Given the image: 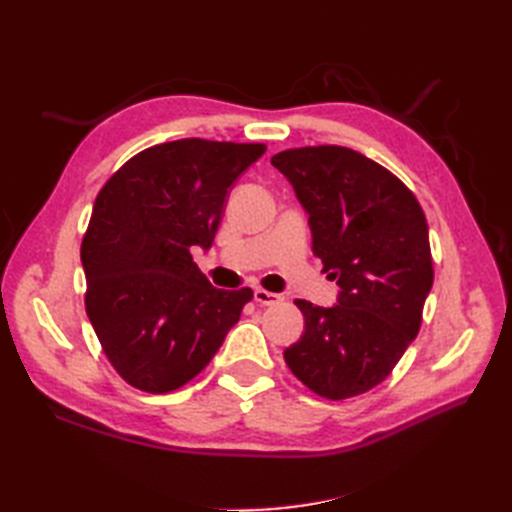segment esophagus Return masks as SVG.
Masks as SVG:
<instances>
[{"instance_id":"esophagus-1","label":"esophagus","mask_w":512,"mask_h":512,"mask_svg":"<svg viewBox=\"0 0 512 512\" xmlns=\"http://www.w3.org/2000/svg\"><path fill=\"white\" fill-rule=\"evenodd\" d=\"M255 301L259 303V306H275V303L281 301V297L275 295V292H268V290L257 288L255 290Z\"/></svg>"}]
</instances>
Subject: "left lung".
<instances>
[{
  "label": "left lung",
  "mask_w": 512,
  "mask_h": 512,
  "mask_svg": "<svg viewBox=\"0 0 512 512\" xmlns=\"http://www.w3.org/2000/svg\"><path fill=\"white\" fill-rule=\"evenodd\" d=\"M270 162L295 189L312 253L339 286L332 308L295 301L306 328L286 363L323 398L365 394L420 330L433 286L427 217L394 173L354 149H288Z\"/></svg>",
  "instance_id": "obj_1"
}]
</instances>
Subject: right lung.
Returning a JSON list of instances; mask_svg holds the SVG:
<instances>
[{
	"label": "right lung",
	"instance_id": "add662e5",
	"mask_svg": "<svg viewBox=\"0 0 512 512\" xmlns=\"http://www.w3.org/2000/svg\"><path fill=\"white\" fill-rule=\"evenodd\" d=\"M266 145L182 138L127 160L96 195L81 244L85 310L129 385L167 394L209 365L253 290H217L193 264L228 189Z\"/></svg>",
	"mask_w": 512,
	"mask_h": 512
}]
</instances>
